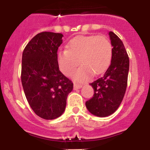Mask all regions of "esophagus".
<instances>
[{"mask_svg": "<svg viewBox=\"0 0 150 150\" xmlns=\"http://www.w3.org/2000/svg\"><path fill=\"white\" fill-rule=\"evenodd\" d=\"M82 86H83L82 85H80V84H76V83H74V90L79 89V88H82Z\"/></svg>", "mask_w": 150, "mask_h": 150, "instance_id": "obj_1", "label": "esophagus"}]
</instances>
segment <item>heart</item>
I'll return each mask as SVG.
<instances>
[{
    "instance_id": "1",
    "label": "heart",
    "mask_w": 150,
    "mask_h": 150,
    "mask_svg": "<svg viewBox=\"0 0 150 150\" xmlns=\"http://www.w3.org/2000/svg\"><path fill=\"white\" fill-rule=\"evenodd\" d=\"M67 50H60L57 60L61 71L66 76L74 74L79 64L82 66L74 74L77 81L86 80L91 74L106 71L111 63L112 46L105 36H77L69 41Z\"/></svg>"
}]
</instances>
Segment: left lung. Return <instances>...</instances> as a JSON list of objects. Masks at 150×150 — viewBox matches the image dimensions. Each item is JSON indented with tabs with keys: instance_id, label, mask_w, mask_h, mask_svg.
Masks as SVG:
<instances>
[{
	"instance_id": "8db88e82",
	"label": "left lung",
	"mask_w": 150,
	"mask_h": 150,
	"mask_svg": "<svg viewBox=\"0 0 150 150\" xmlns=\"http://www.w3.org/2000/svg\"><path fill=\"white\" fill-rule=\"evenodd\" d=\"M112 46L110 65L102 77L90 83L94 95L86 102L91 114L106 117L112 114L122 101L126 91L129 71V58L122 41L112 31L109 32Z\"/></svg>"
}]
</instances>
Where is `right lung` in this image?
I'll return each mask as SVG.
<instances>
[{"label":"right lung","mask_w":150,"mask_h":150,"mask_svg":"<svg viewBox=\"0 0 150 150\" xmlns=\"http://www.w3.org/2000/svg\"><path fill=\"white\" fill-rule=\"evenodd\" d=\"M63 34L43 31L34 36L22 53L21 79L29 105L44 120L62 116L74 83L59 71L58 49Z\"/></svg>","instance_id":"obj_1"}]
</instances>
